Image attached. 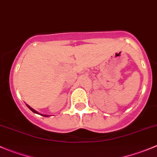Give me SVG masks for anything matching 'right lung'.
<instances>
[{
    "label": "right lung",
    "mask_w": 157,
    "mask_h": 157,
    "mask_svg": "<svg viewBox=\"0 0 157 157\" xmlns=\"http://www.w3.org/2000/svg\"><path fill=\"white\" fill-rule=\"evenodd\" d=\"M27 105V107H28V108H29V109L30 110H31V111H33V112H34V113H37V114H39V112H36V110H34V109H33V108H31V107H30L29 105ZM40 115H41V114H40ZM43 115V116H45V117H48V115Z\"/></svg>",
    "instance_id": "add662e5"
}]
</instances>
